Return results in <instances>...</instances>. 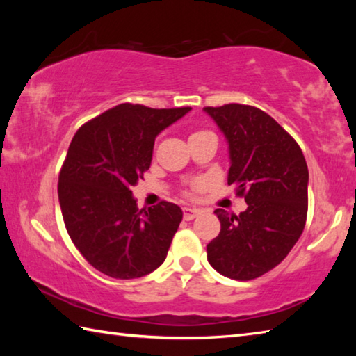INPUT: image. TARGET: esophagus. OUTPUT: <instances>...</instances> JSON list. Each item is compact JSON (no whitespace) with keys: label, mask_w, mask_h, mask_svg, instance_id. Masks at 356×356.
<instances>
[{"label":"esophagus","mask_w":356,"mask_h":356,"mask_svg":"<svg viewBox=\"0 0 356 356\" xmlns=\"http://www.w3.org/2000/svg\"><path fill=\"white\" fill-rule=\"evenodd\" d=\"M201 213V210L200 209H191V207H185L184 209V218L185 220H193V218H196L197 215Z\"/></svg>","instance_id":"esophagus-1"}]
</instances>
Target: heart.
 Returning a JSON list of instances; mask_svg holds the SVG:
<instances>
[{
    "label": "heart",
    "mask_w": 356,
    "mask_h": 356,
    "mask_svg": "<svg viewBox=\"0 0 356 356\" xmlns=\"http://www.w3.org/2000/svg\"><path fill=\"white\" fill-rule=\"evenodd\" d=\"M200 134H206V131H196V134H193V135H200ZM191 135V136H193Z\"/></svg>",
    "instance_id": "1"
}]
</instances>
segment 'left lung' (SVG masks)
<instances>
[{
    "mask_svg": "<svg viewBox=\"0 0 356 356\" xmlns=\"http://www.w3.org/2000/svg\"><path fill=\"white\" fill-rule=\"evenodd\" d=\"M226 136L236 185L248 209L240 215L216 209L221 231L207 245L216 272L248 281L270 272L297 243L308 215V165L297 141L256 106L204 108Z\"/></svg>",
    "mask_w": 356,
    "mask_h": 356,
    "instance_id": "8db88e82",
    "label": "left lung"
}]
</instances>
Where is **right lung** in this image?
I'll return each mask as SVG.
<instances>
[{
    "label": "right lung",
    "instance_id": "add662e5",
    "mask_svg": "<svg viewBox=\"0 0 356 356\" xmlns=\"http://www.w3.org/2000/svg\"><path fill=\"white\" fill-rule=\"evenodd\" d=\"M191 110L120 104L81 125L59 172L58 196L72 242L99 272L141 278L165 262L182 209H138L131 186L150 168L154 143Z\"/></svg>",
    "mask_w": 356,
    "mask_h": 356
}]
</instances>
